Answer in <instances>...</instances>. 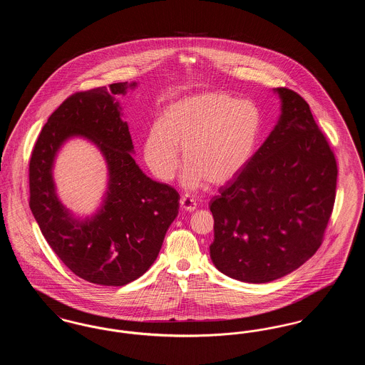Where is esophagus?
I'll list each match as a JSON object with an SVG mask.
<instances>
[{
  "instance_id": "esophagus-1",
  "label": "esophagus",
  "mask_w": 365,
  "mask_h": 365,
  "mask_svg": "<svg viewBox=\"0 0 365 365\" xmlns=\"http://www.w3.org/2000/svg\"><path fill=\"white\" fill-rule=\"evenodd\" d=\"M180 208L182 210H186V212H192L194 209L197 208V202L195 200H192L190 197H182L180 198Z\"/></svg>"
}]
</instances>
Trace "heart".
<instances>
[{
	"label": "heart",
	"instance_id": "b5f03b06",
	"mask_svg": "<svg viewBox=\"0 0 365 365\" xmlns=\"http://www.w3.org/2000/svg\"><path fill=\"white\" fill-rule=\"evenodd\" d=\"M261 131L259 108L226 91H204L168 105L161 122L149 130L143 155L161 180H171L179 167V148L187 164L182 185L200 189L226 185L249 164Z\"/></svg>",
	"mask_w": 365,
	"mask_h": 365
}]
</instances>
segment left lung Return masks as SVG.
I'll return each instance as SVG.
<instances>
[{"label":"left lung","mask_w":365,"mask_h":365,"mask_svg":"<svg viewBox=\"0 0 365 365\" xmlns=\"http://www.w3.org/2000/svg\"><path fill=\"white\" fill-rule=\"evenodd\" d=\"M278 124L249 164L210 201V259L230 278L267 283L293 272L323 242L336 189V160L293 90H274Z\"/></svg>","instance_id":"left-lung-1"}]
</instances>
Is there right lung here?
Segmentation results:
<instances>
[{"label":"right lung","mask_w":365,"mask_h":365,"mask_svg":"<svg viewBox=\"0 0 365 365\" xmlns=\"http://www.w3.org/2000/svg\"><path fill=\"white\" fill-rule=\"evenodd\" d=\"M133 83H112L72 94L43 125L30 158V208L42 235L71 271L94 284L124 286L155 262L179 209L174 187L143 174L116 96ZM73 136L93 141L108 167L102 208L76 220L58 200L52 165Z\"/></svg>","instance_id":"right-lung-1"}]
</instances>
